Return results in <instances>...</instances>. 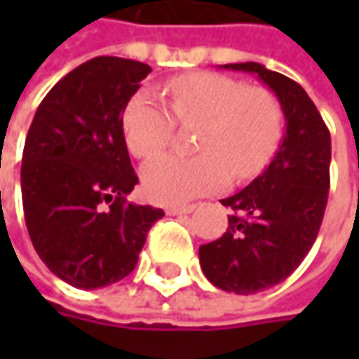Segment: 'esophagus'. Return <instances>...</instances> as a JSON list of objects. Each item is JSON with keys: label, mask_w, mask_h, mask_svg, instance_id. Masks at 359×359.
Returning a JSON list of instances; mask_svg holds the SVG:
<instances>
[{"label": "esophagus", "mask_w": 359, "mask_h": 359, "mask_svg": "<svg viewBox=\"0 0 359 359\" xmlns=\"http://www.w3.org/2000/svg\"><path fill=\"white\" fill-rule=\"evenodd\" d=\"M193 208H195V205H191V203H175V205H168V208H166V214H170V216H177V214H191Z\"/></svg>", "instance_id": "esophagus-1"}]
</instances>
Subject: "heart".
<instances>
[{"label":"heart","instance_id":"b5f03b06","mask_svg":"<svg viewBox=\"0 0 359 359\" xmlns=\"http://www.w3.org/2000/svg\"><path fill=\"white\" fill-rule=\"evenodd\" d=\"M170 108L149 91L130 97L122 114L128 149L137 158L162 151L175 133L177 120L201 122L197 156L164 154L143 168V189L160 203H182L214 193L235 179L255 177L274 156L283 137V108L264 87L214 74H180L166 85Z\"/></svg>","mask_w":359,"mask_h":359}]
</instances>
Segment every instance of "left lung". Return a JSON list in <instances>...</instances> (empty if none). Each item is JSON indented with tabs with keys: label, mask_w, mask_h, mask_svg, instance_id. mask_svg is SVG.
I'll list each match as a JSON object with an SVG mask.
<instances>
[{
	"label": "left lung",
	"mask_w": 359,
	"mask_h": 359,
	"mask_svg": "<svg viewBox=\"0 0 359 359\" xmlns=\"http://www.w3.org/2000/svg\"><path fill=\"white\" fill-rule=\"evenodd\" d=\"M255 74L280 102L285 137L268 168L233 197L226 233L199 248L205 278L222 291L251 295L285 280L312 250L328 199L330 133L308 93L257 62L224 64Z\"/></svg>",
	"instance_id": "1"
}]
</instances>
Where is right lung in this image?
Listing matches in <instances>:
<instances>
[{"instance_id": "right-lung-1", "label": "right lung", "mask_w": 359, "mask_h": 359, "mask_svg": "<svg viewBox=\"0 0 359 359\" xmlns=\"http://www.w3.org/2000/svg\"><path fill=\"white\" fill-rule=\"evenodd\" d=\"M151 72L100 55L68 72L36 108L22 154V208L39 257L76 289L122 280L137 266L160 208L128 203L139 182L122 111Z\"/></svg>"}]
</instances>
